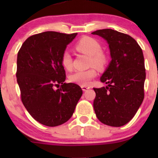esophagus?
Returning a JSON list of instances; mask_svg holds the SVG:
<instances>
[{
  "label": "esophagus",
  "mask_w": 158,
  "mask_h": 158,
  "mask_svg": "<svg viewBox=\"0 0 158 158\" xmlns=\"http://www.w3.org/2000/svg\"><path fill=\"white\" fill-rule=\"evenodd\" d=\"M81 88H82V90H83V91H85V90L89 89L90 87H89V86H87V85H81Z\"/></svg>",
  "instance_id": "1"
}]
</instances>
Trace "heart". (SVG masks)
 <instances>
[{"instance_id": "obj_1", "label": "heart", "mask_w": 158, "mask_h": 158, "mask_svg": "<svg viewBox=\"0 0 158 158\" xmlns=\"http://www.w3.org/2000/svg\"><path fill=\"white\" fill-rule=\"evenodd\" d=\"M75 49L81 52L90 56V65H94L97 68L102 69L107 64V55L101 51L100 43L94 38L85 37L82 39L75 44ZM61 63L68 70H70L73 68V58L69 52L64 51L62 54ZM96 70L95 68H92L85 70L75 71L69 76V80L72 83L85 85H88L90 81L96 76Z\"/></svg>"}]
</instances>
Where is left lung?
Masks as SVG:
<instances>
[{
	"label": "left lung",
	"mask_w": 158,
	"mask_h": 158,
	"mask_svg": "<svg viewBox=\"0 0 158 158\" xmlns=\"http://www.w3.org/2000/svg\"><path fill=\"white\" fill-rule=\"evenodd\" d=\"M107 41L111 61L101 81L107 86L94 88V108L103 124L122 127L132 118L143 101L146 77L141 47L128 34L111 29L91 33Z\"/></svg>",
	"instance_id": "8db88e82"
}]
</instances>
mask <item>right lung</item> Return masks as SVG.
<instances>
[{"label":"right lung","instance_id":"1","mask_svg":"<svg viewBox=\"0 0 158 158\" xmlns=\"http://www.w3.org/2000/svg\"><path fill=\"white\" fill-rule=\"evenodd\" d=\"M77 33L45 31L29 36L17 56L16 77L23 106L36 121L47 127L61 125L74 113L83 90L64 83L61 57Z\"/></svg>","mask_w":158,"mask_h":158}]
</instances>
